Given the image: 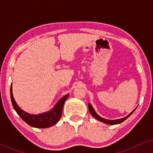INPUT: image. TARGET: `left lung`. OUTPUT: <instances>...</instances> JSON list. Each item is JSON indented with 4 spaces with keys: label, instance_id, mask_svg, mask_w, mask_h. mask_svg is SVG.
I'll return each mask as SVG.
<instances>
[{
    "label": "left lung",
    "instance_id": "1",
    "mask_svg": "<svg viewBox=\"0 0 153 153\" xmlns=\"http://www.w3.org/2000/svg\"><path fill=\"white\" fill-rule=\"evenodd\" d=\"M88 109H89V111L90 113H91L92 116H93L94 118H95V119H97V120L101 121V122L102 123H106V124H108V125H116V124H119V123H122L123 122V121L126 120V119L127 118H129V116H131V114L134 111V110L132 111L130 114H129V115H127V116L126 117H125V118H120V119H117V120H107V119H105V118H102V117H100L99 115H98L97 113L95 112V111L94 110V108H93V106H92V105L91 104H88Z\"/></svg>",
    "mask_w": 153,
    "mask_h": 153
}]
</instances>
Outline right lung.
<instances>
[{"mask_svg":"<svg viewBox=\"0 0 153 153\" xmlns=\"http://www.w3.org/2000/svg\"><path fill=\"white\" fill-rule=\"evenodd\" d=\"M68 96L69 94L60 99L59 101L53 106V108L49 111L37 115L30 114L24 111L17 105L14 100L13 94H12V85H11L10 86V97H11L12 104L14 109L16 111L17 114L25 123H26L30 126L36 127V128H47V127L56 125L58 122V120L61 118L65 102L68 97Z\"/></svg>","mask_w":153,"mask_h":153,"instance_id":"add662e5","label":"right lung"}]
</instances>
